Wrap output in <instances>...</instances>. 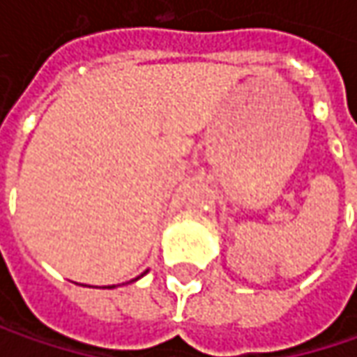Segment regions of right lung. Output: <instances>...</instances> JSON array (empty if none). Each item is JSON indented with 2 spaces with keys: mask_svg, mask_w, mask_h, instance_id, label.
<instances>
[{
  "mask_svg": "<svg viewBox=\"0 0 357 357\" xmlns=\"http://www.w3.org/2000/svg\"><path fill=\"white\" fill-rule=\"evenodd\" d=\"M111 288H113V286H111Z\"/></svg>",
  "mask_w": 357,
  "mask_h": 357,
  "instance_id": "obj_1",
  "label": "right lung"
}]
</instances>
